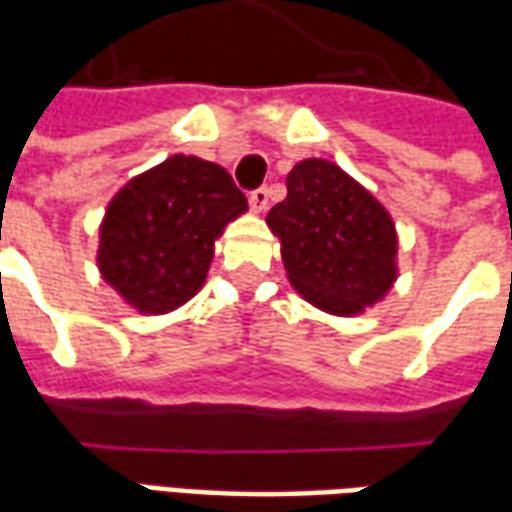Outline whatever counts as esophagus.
<instances>
[{
    "instance_id": "obj_1",
    "label": "esophagus",
    "mask_w": 512,
    "mask_h": 512,
    "mask_svg": "<svg viewBox=\"0 0 512 512\" xmlns=\"http://www.w3.org/2000/svg\"><path fill=\"white\" fill-rule=\"evenodd\" d=\"M268 202H271V191L263 186V189H255L249 194V205H252V211L263 213L268 208Z\"/></svg>"
}]
</instances>
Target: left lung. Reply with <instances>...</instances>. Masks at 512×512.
Returning <instances> with one entry per match:
<instances>
[{"label": "left lung", "mask_w": 512, "mask_h": 512, "mask_svg": "<svg viewBox=\"0 0 512 512\" xmlns=\"http://www.w3.org/2000/svg\"><path fill=\"white\" fill-rule=\"evenodd\" d=\"M288 282L312 307L356 318L395 288L397 230L384 202L326 158L288 172V197L266 216Z\"/></svg>", "instance_id": "8db88e82"}]
</instances>
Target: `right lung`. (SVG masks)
<instances>
[{
    "instance_id": "obj_1",
    "label": "right lung",
    "mask_w": 512,
    "mask_h": 512,
    "mask_svg": "<svg viewBox=\"0 0 512 512\" xmlns=\"http://www.w3.org/2000/svg\"><path fill=\"white\" fill-rule=\"evenodd\" d=\"M249 211L230 172L175 153L139 172L106 205L95 263L139 315H167L197 296L227 224Z\"/></svg>"
}]
</instances>
